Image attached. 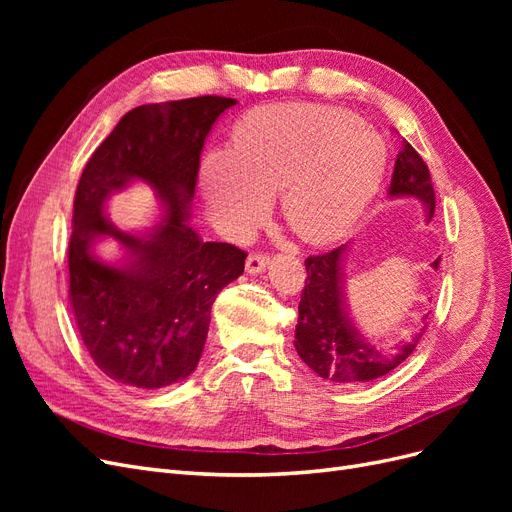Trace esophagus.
Returning <instances> with one entry per match:
<instances>
[{
	"label": "esophagus",
	"instance_id": "34e87169",
	"mask_svg": "<svg viewBox=\"0 0 512 512\" xmlns=\"http://www.w3.org/2000/svg\"><path fill=\"white\" fill-rule=\"evenodd\" d=\"M267 265H269V256H265V254H250L247 256V260H245V271L250 273V275H258V273H262L267 269Z\"/></svg>",
	"mask_w": 512,
	"mask_h": 512
}]
</instances>
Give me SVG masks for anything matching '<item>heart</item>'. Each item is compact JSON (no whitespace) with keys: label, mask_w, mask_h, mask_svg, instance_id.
I'll use <instances>...</instances> for the list:
<instances>
[{"label":"heart","mask_w":512,"mask_h":512,"mask_svg":"<svg viewBox=\"0 0 512 512\" xmlns=\"http://www.w3.org/2000/svg\"><path fill=\"white\" fill-rule=\"evenodd\" d=\"M386 166L384 138L344 108L269 104L241 117L228 151L205 160L200 192L213 226L232 241L267 218L280 192L294 235L324 245L344 239L361 220Z\"/></svg>","instance_id":"heart-1"}]
</instances>
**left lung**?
Returning <instances> with one entry per match:
<instances>
[{
  "mask_svg": "<svg viewBox=\"0 0 512 512\" xmlns=\"http://www.w3.org/2000/svg\"><path fill=\"white\" fill-rule=\"evenodd\" d=\"M389 194L391 198H418L425 205L427 222L433 218L436 192H433L429 168L408 141L401 143V151L397 153ZM346 254L348 245H339L327 254L305 260L307 280L301 292L294 348L303 363L320 378L335 384H363L386 376L404 363L421 342L427 324L393 346L380 348L369 344L352 324L346 309ZM438 265L440 258L431 262L433 269H438Z\"/></svg>",
  "mask_w": 512,
  "mask_h": 512,
  "instance_id": "8db88e82",
  "label": "left lung"
}]
</instances>
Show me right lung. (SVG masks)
Listing matches in <instances>:
<instances>
[{"label":"right lung","mask_w":512,"mask_h":512,"mask_svg":"<svg viewBox=\"0 0 512 512\" xmlns=\"http://www.w3.org/2000/svg\"><path fill=\"white\" fill-rule=\"evenodd\" d=\"M235 104L200 96L136 106L83 170L68 247L70 305L91 359L119 384L153 391L188 378L215 297L243 273V250L205 243L190 226L200 151ZM132 180L147 182L163 205L149 231H123L103 211L107 196ZM104 238L120 247L117 259L95 252Z\"/></svg>","instance_id":"right-lung-1"}]
</instances>
